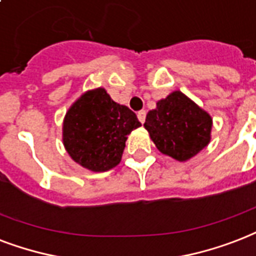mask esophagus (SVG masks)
Instances as JSON below:
<instances>
[{
  "label": "esophagus",
  "instance_id": "obj_1",
  "mask_svg": "<svg viewBox=\"0 0 256 256\" xmlns=\"http://www.w3.org/2000/svg\"><path fill=\"white\" fill-rule=\"evenodd\" d=\"M146 110H140V112H138V122H142V124L146 122Z\"/></svg>",
  "mask_w": 256,
  "mask_h": 256
}]
</instances>
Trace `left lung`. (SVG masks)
<instances>
[{"label": "left lung", "mask_w": 256, "mask_h": 256, "mask_svg": "<svg viewBox=\"0 0 256 256\" xmlns=\"http://www.w3.org/2000/svg\"><path fill=\"white\" fill-rule=\"evenodd\" d=\"M144 126L162 154L186 162L208 146L212 118L184 93L175 90L156 102Z\"/></svg>", "instance_id": "obj_1"}]
</instances>
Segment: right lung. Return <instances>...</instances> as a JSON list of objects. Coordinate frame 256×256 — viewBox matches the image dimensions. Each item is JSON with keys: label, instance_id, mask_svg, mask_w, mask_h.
<instances>
[{"label": "right lung", "instance_id": "right-lung-1", "mask_svg": "<svg viewBox=\"0 0 256 256\" xmlns=\"http://www.w3.org/2000/svg\"><path fill=\"white\" fill-rule=\"evenodd\" d=\"M142 126L134 112L114 102L104 88L81 94L65 114L62 142L81 167L106 172L122 160L126 136Z\"/></svg>", "mask_w": 256, "mask_h": 256}]
</instances>
